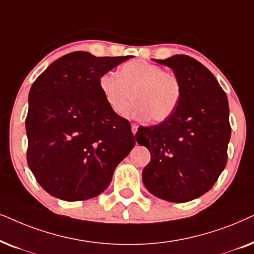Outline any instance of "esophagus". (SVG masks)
<instances>
[{
    "label": "esophagus",
    "instance_id": "esophagus-1",
    "mask_svg": "<svg viewBox=\"0 0 254 254\" xmlns=\"http://www.w3.org/2000/svg\"><path fill=\"white\" fill-rule=\"evenodd\" d=\"M131 130H132V133H133V134H136L137 130H138V125L134 124V123L131 124Z\"/></svg>",
    "mask_w": 254,
    "mask_h": 254
}]
</instances>
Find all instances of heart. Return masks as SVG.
Wrapping results in <instances>:
<instances>
[{"label":"heart","instance_id":"1","mask_svg":"<svg viewBox=\"0 0 254 254\" xmlns=\"http://www.w3.org/2000/svg\"><path fill=\"white\" fill-rule=\"evenodd\" d=\"M99 86L108 106L120 113L131 99L133 102L123 110L125 116L162 122L168 118L181 99V83L173 73L164 72L160 66L131 60L123 64L120 73L106 72Z\"/></svg>","mask_w":254,"mask_h":254}]
</instances>
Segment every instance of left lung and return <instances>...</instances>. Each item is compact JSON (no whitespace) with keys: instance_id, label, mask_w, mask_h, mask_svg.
<instances>
[{"instance_id":"left-lung-1","label":"left lung","mask_w":254,"mask_h":254,"mask_svg":"<svg viewBox=\"0 0 254 254\" xmlns=\"http://www.w3.org/2000/svg\"><path fill=\"white\" fill-rule=\"evenodd\" d=\"M154 62L173 70L181 99L160 124L138 129V144L151 152L143 184L161 200L188 202L210 190L226 165L231 136L228 97L214 74L191 57Z\"/></svg>"}]
</instances>
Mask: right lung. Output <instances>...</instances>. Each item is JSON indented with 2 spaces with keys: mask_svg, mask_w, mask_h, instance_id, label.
<instances>
[{
  "mask_svg": "<svg viewBox=\"0 0 254 254\" xmlns=\"http://www.w3.org/2000/svg\"><path fill=\"white\" fill-rule=\"evenodd\" d=\"M130 58L77 51L51 64L33 82L26 158L50 195L70 202L100 195L133 148L130 123L111 110L99 86L103 73Z\"/></svg>",
  "mask_w": 254,
  "mask_h": 254,
  "instance_id": "add662e5",
  "label": "right lung"
}]
</instances>
